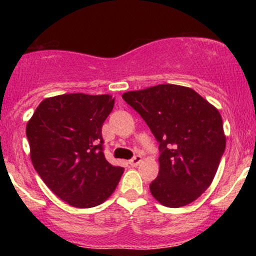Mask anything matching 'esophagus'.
<instances>
[{
	"label": "esophagus",
	"instance_id": "obj_1",
	"mask_svg": "<svg viewBox=\"0 0 256 256\" xmlns=\"http://www.w3.org/2000/svg\"><path fill=\"white\" fill-rule=\"evenodd\" d=\"M142 161V156H140V155H136V156H134L131 158L130 161H128V164H130L131 166H137L138 164Z\"/></svg>",
	"mask_w": 256,
	"mask_h": 256
}]
</instances>
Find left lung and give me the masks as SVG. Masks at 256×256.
Returning a JSON list of instances; mask_svg holds the SVG:
<instances>
[{
	"label": "left lung",
	"instance_id": "left-lung-1",
	"mask_svg": "<svg viewBox=\"0 0 256 256\" xmlns=\"http://www.w3.org/2000/svg\"><path fill=\"white\" fill-rule=\"evenodd\" d=\"M122 98L158 142L160 170L149 185L152 195L166 207L192 204L212 183L225 152L218 110L190 88L173 84L128 91Z\"/></svg>",
	"mask_w": 256,
	"mask_h": 256
}]
</instances>
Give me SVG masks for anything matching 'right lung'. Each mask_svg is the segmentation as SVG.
Wrapping results in <instances>:
<instances>
[{"instance_id": "right-lung-1", "label": "right lung", "mask_w": 256, "mask_h": 256, "mask_svg": "<svg viewBox=\"0 0 256 256\" xmlns=\"http://www.w3.org/2000/svg\"><path fill=\"white\" fill-rule=\"evenodd\" d=\"M113 107L110 95L64 94L43 100L26 126L34 170L73 207L101 204L124 172L104 152L102 125Z\"/></svg>"}]
</instances>
